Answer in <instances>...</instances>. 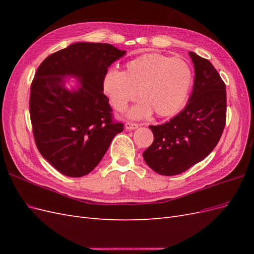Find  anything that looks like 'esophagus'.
Masks as SVG:
<instances>
[{
	"label": "esophagus",
	"instance_id": "1",
	"mask_svg": "<svg viewBox=\"0 0 254 254\" xmlns=\"http://www.w3.org/2000/svg\"><path fill=\"white\" fill-rule=\"evenodd\" d=\"M139 126H140L139 124H136V123H132V122H127L125 124V128L128 130H134Z\"/></svg>",
	"mask_w": 254,
	"mask_h": 254
}]
</instances>
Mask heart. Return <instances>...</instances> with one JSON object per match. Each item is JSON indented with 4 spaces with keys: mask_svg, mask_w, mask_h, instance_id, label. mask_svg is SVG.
<instances>
[{
    "mask_svg": "<svg viewBox=\"0 0 254 254\" xmlns=\"http://www.w3.org/2000/svg\"><path fill=\"white\" fill-rule=\"evenodd\" d=\"M191 86L190 65L180 58L148 53L128 61L124 71L109 70L103 78V91L117 111L126 110L139 93L142 101L130 117L146 118L155 112L172 117L183 107Z\"/></svg>",
    "mask_w": 254,
    "mask_h": 254,
    "instance_id": "obj_1",
    "label": "heart"
}]
</instances>
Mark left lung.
<instances>
[{
	"label": "left lung",
	"instance_id": "left-lung-1",
	"mask_svg": "<svg viewBox=\"0 0 254 254\" xmlns=\"http://www.w3.org/2000/svg\"><path fill=\"white\" fill-rule=\"evenodd\" d=\"M195 81L189 103L162 125L149 126L153 142L143 152L152 171L175 176L200 162L220 140L227 118L226 84L207 59L190 52Z\"/></svg>",
	"mask_w": 254,
	"mask_h": 254
}]
</instances>
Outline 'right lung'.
Masks as SVG:
<instances>
[{"mask_svg":"<svg viewBox=\"0 0 254 254\" xmlns=\"http://www.w3.org/2000/svg\"><path fill=\"white\" fill-rule=\"evenodd\" d=\"M125 53L111 44L78 42L52 54L37 68L29 97L34 139L42 157L63 175L93 171L124 130L113 118L103 78ZM66 74L80 78L78 90L64 88Z\"/></svg>","mask_w":254,"mask_h":254,"instance_id":"obj_1","label":"right lung"}]
</instances>
